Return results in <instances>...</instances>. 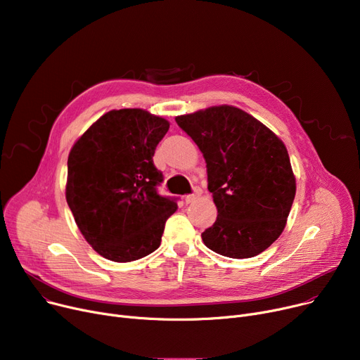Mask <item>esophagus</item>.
<instances>
[{"mask_svg": "<svg viewBox=\"0 0 360 360\" xmlns=\"http://www.w3.org/2000/svg\"><path fill=\"white\" fill-rule=\"evenodd\" d=\"M200 195H201V188H200V186H195V188H194V193L185 197V202H186V204L194 202Z\"/></svg>", "mask_w": 360, "mask_h": 360, "instance_id": "34e87169", "label": "esophagus"}]
</instances>
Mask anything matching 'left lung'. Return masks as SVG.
<instances>
[{
    "instance_id": "left-lung-1",
    "label": "left lung",
    "mask_w": 360,
    "mask_h": 360,
    "mask_svg": "<svg viewBox=\"0 0 360 360\" xmlns=\"http://www.w3.org/2000/svg\"><path fill=\"white\" fill-rule=\"evenodd\" d=\"M201 150L217 207L201 233L212 251L251 258L281 235L296 194L286 146L239 108L221 105L175 118Z\"/></svg>"
}]
</instances>
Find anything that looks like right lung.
Masks as SVG:
<instances>
[{"label": "right lung", "instance_id": "obj_1", "mask_svg": "<svg viewBox=\"0 0 360 360\" xmlns=\"http://www.w3.org/2000/svg\"><path fill=\"white\" fill-rule=\"evenodd\" d=\"M169 122L143 109L109 110L68 155L65 198L84 239L115 262L140 259L160 245L176 198L163 197L155 150Z\"/></svg>", "mask_w": 360, "mask_h": 360}]
</instances>
